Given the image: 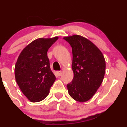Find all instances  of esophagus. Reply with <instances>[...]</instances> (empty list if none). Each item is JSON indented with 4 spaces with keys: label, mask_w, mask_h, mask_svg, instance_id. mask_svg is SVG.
<instances>
[{
    "label": "esophagus",
    "mask_w": 127,
    "mask_h": 127,
    "mask_svg": "<svg viewBox=\"0 0 127 127\" xmlns=\"http://www.w3.org/2000/svg\"><path fill=\"white\" fill-rule=\"evenodd\" d=\"M57 75L58 76H61L62 75V71H57Z\"/></svg>",
    "instance_id": "obj_1"
}]
</instances>
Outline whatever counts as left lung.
I'll return each instance as SVG.
<instances>
[{
	"mask_svg": "<svg viewBox=\"0 0 127 127\" xmlns=\"http://www.w3.org/2000/svg\"><path fill=\"white\" fill-rule=\"evenodd\" d=\"M72 48L73 79L67 85L68 94L76 101L85 102L101 85L106 70L104 56L94 43L82 36L63 37Z\"/></svg>",
	"mask_w": 127,
	"mask_h": 127,
	"instance_id": "8db88e82",
	"label": "left lung"
}]
</instances>
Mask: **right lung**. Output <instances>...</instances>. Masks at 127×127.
I'll use <instances>...</instances> for the list:
<instances>
[{"label": "right lung", "instance_id": "1", "mask_svg": "<svg viewBox=\"0 0 127 127\" xmlns=\"http://www.w3.org/2000/svg\"><path fill=\"white\" fill-rule=\"evenodd\" d=\"M58 39L56 36L33 40L23 49L16 62V82L24 95L33 103L46 98L55 81L47 52Z\"/></svg>", "mask_w": 127, "mask_h": 127}]
</instances>
